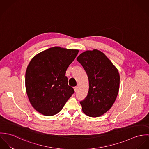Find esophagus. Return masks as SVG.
<instances>
[{"mask_svg": "<svg viewBox=\"0 0 149 149\" xmlns=\"http://www.w3.org/2000/svg\"><path fill=\"white\" fill-rule=\"evenodd\" d=\"M77 88H78L77 86H74V91H75L76 92L77 91Z\"/></svg>", "mask_w": 149, "mask_h": 149, "instance_id": "1", "label": "esophagus"}]
</instances>
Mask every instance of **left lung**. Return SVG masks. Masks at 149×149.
Listing matches in <instances>:
<instances>
[{
	"label": "left lung",
	"instance_id": "obj_1",
	"mask_svg": "<svg viewBox=\"0 0 149 149\" xmlns=\"http://www.w3.org/2000/svg\"><path fill=\"white\" fill-rule=\"evenodd\" d=\"M87 74L89 91L80 103L83 112L98 117L112 106L118 94L120 76L118 69L102 52L88 50L77 58Z\"/></svg>",
	"mask_w": 149,
	"mask_h": 149
}]
</instances>
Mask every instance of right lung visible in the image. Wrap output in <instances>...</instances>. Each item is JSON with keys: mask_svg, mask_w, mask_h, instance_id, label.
<instances>
[{"mask_svg": "<svg viewBox=\"0 0 149 149\" xmlns=\"http://www.w3.org/2000/svg\"><path fill=\"white\" fill-rule=\"evenodd\" d=\"M78 53L76 49L51 47L36 55L29 64L26 92L32 106L43 115L58 113L74 93L65 73Z\"/></svg>", "mask_w": 149, "mask_h": 149, "instance_id": "1", "label": "right lung"}]
</instances>
